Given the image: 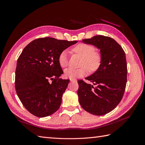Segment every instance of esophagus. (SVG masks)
I'll return each mask as SVG.
<instances>
[{
  "mask_svg": "<svg viewBox=\"0 0 145 145\" xmlns=\"http://www.w3.org/2000/svg\"><path fill=\"white\" fill-rule=\"evenodd\" d=\"M70 82H72V83H76L77 80H76V79H70Z\"/></svg>",
  "mask_w": 145,
  "mask_h": 145,
  "instance_id": "1",
  "label": "esophagus"
}]
</instances>
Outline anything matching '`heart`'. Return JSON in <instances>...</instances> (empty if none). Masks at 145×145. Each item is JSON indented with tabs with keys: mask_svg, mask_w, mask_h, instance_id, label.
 <instances>
[{
	"mask_svg": "<svg viewBox=\"0 0 145 145\" xmlns=\"http://www.w3.org/2000/svg\"><path fill=\"white\" fill-rule=\"evenodd\" d=\"M95 47L90 44L85 43H78L74 46L72 51L82 57L80 65L83 67L74 69L69 68L65 71V75L70 79H76L77 78L85 76L88 72V68L90 71H95L100 65L101 56L98 52L94 51ZM58 62L62 68L67 67L68 65V57L67 52L63 51L59 56Z\"/></svg>",
	"mask_w": 145,
	"mask_h": 145,
	"instance_id": "heart-1",
	"label": "heart"
}]
</instances>
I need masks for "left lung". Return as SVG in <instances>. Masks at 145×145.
I'll return each mask as SVG.
<instances>
[{
  "label": "left lung",
  "instance_id": "8db88e82",
  "mask_svg": "<svg viewBox=\"0 0 145 145\" xmlns=\"http://www.w3.org/2000/svg\"><path fill=\"white\" fill-rule=\"evenodd\" d=\"M82 42L100 50L102 60L97 71L85 78L94 86L78 81V102L91 114L105 115L117 106L125 93L128 72L125 51L114 39L102 35Z\"/></svg>",
  "mask_w": 145,
  "mask_h": 145
}]
</instances>
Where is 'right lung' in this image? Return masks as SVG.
I'll return each mask as SVG.
<instances>
[{
    "instance_id": "1",
    "label": "right lung",
    "mask_w": 145,
    "mask_h": 145,
    "mask_svg": "<svg viewBox=\"0 0 145 145\" xmlns=\"http://www.w3.org/2000/svg\"><path fill=\"white\" fill-rule=\"evenodd\" d=\"M77 42L40 38L22 52L17 62L15 88L22 103L34 116L47 117L60 108L69 80L59 78L63 73L59 56Z\"/></svg>"
}]
</instances>
